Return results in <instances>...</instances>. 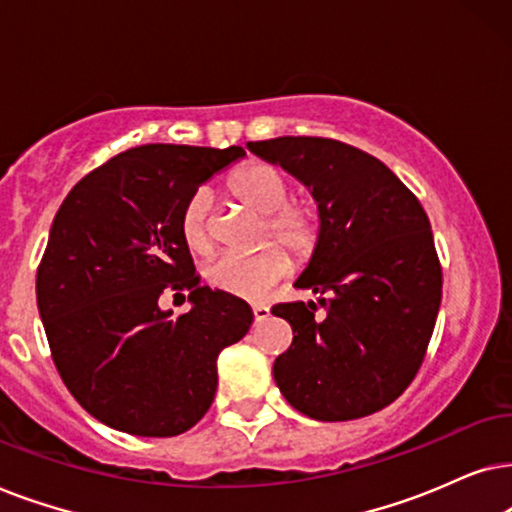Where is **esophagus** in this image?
<instances>
[{"mask_svg": "<svg viewBox=\"0 0 512 512\" xmlns=\"http://www.w3.org/2000/svg\"><path fill=\"white\" fill-rule=\"evenodd\" d=\"M252 316H255V323H262V320L269 318V306L255 304L252 306Z\"/></svg>", "mask_w": 512, "mask_h": 512, "instance_id": "34e87169", "label": "esophagus"}]
</instances>
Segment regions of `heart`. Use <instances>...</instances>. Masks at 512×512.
<instances>
[{
  "mask_svg": "<svg viewBox=\"0 0 512 512\" xmlns=\"http://www.w3.org/2000/svg\"><path fill=\"white\" fill-rule=\"evenodd\" d=\"M229 192L264 215V236L281 241L292 255L304 260L320 238V208L311 199H288L290 182L269 163H245L229 177ZM180 234L189 250L206 255L213 248L210 194L196 189L180 213ZM290 271V257L281 245L269 243L257 252H227L206 269L208 283L231 297L260 299Z\"/></svg>",
  "mask_w": 512,
  "mask_h": 512,
  "instance_id": "1",
  "label": "heart"
}]
</instances>
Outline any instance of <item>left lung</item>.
Listing matches in <instances>:
<instances>
[{
	"label": "left lung",
	"instance_id": "left-lung-1",
	"mask_svg": "<svg viewBox=\"0 0 512 512\" xmlns=\"http://www.w3.org/2000/svg\"><path fill=\"white\" fill-rule=\"evenodd\" d=\"M309 187L320 238L295 288L316 302L276 304L292 327L274 363L285 400L318 421H349L391 405L424 363L442 297L431 222L379 159L330 138L248 142Z\"/></svg>",
	"mask_w": 512,
	"mask_h": 512
}]
</instances>
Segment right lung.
<instances>
[{
    "label": "right lung",
    "instance_id": "obj_1",
    "mask_svg": "<svg viewBox=\"0 0 512 512\" xmlns=\"http://www.w3.org/2000/svg\"><path fill=\"white\" fill-rule=\"evenodd\" d=\"M241 147L142 145L88 173L51 224L37 306L67 391L109 428L173 438L201 421L217 391V356L245 337L252 309L199 285L180 213ZM193 309L173 319L163 291Z\"/></svg>",
    "mask_w": 512,
    "mask_h": 512
}]
</instances>
